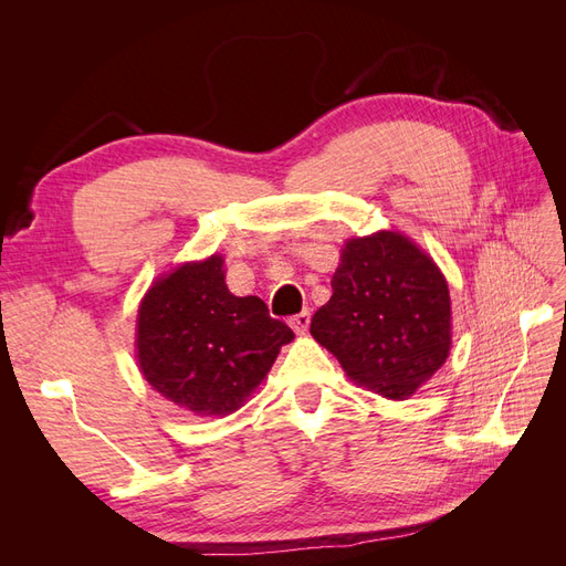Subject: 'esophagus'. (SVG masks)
Here are the masks:
<instances>
[{
  "label": "esophagus",
  "mask_w": 566,
  "mask_h": 566,
  "mask_svg": "<svg viewBox=\"0 0 566 566\" xmlns=\"http://www.w3.org/2000/svg\"><path fill=\"white\" fill-rule=\"evenodd\" d=\"M310 321H312V314L304 310V312H300V314H295L293 318H290V325H293V331L297 335H304L306 331H310Z\"/></svg>",
  "instance_id": "obj_1"
}]
</instances>
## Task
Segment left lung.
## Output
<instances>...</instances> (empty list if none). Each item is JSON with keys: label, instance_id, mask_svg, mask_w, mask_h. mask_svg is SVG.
Segmentation results:
<instances>
[{"label": "left lung", "instance_id": "1", "mask_svg": "<svg viewBox=\"0 0 566 566\" xmlns=\"http://www.w3.org/2000/svg\"><path fill=\"white\" fill-rule=\"evenodd\" d=\"M312 335L349 378L387 399H406L451 349V297L439 266L406 235L352 238Z\"/></svg>", "mask_w": 566, "mask_h": 566}]
</instances>
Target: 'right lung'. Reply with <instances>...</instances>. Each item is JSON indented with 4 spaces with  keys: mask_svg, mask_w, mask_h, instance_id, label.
I'll use <instances>...</instances> for the list:
<instances>
[{
    "mask_svg": "<svg viewBox=\"0 0 566 566\" xmlns=\"http://www.w3.org/2000/svg\"><path fill=\"white\" fill-rule=\"evenodd\" d=\"M224 260L184 264L148 290L136 321L144 378L196 416H227L264 380L293 331L260 297H235Z\"/></svg>",
    "mask_w": 566,
    "mask_h": 566,
    "instance_id": "right-lung-1",
    "label": "right lung"
}]
</instances>
